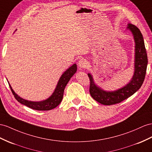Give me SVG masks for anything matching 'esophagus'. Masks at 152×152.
Returning a JSON list of instances; mask_svg holds the SVG:
<instances>
[{"instance_id": "34e87169", "label": "esophagus", "mask_w": 152, "mask_h": 152, "mask_svg": "<svg viewBox=\"0 0 152 152\" xmlns=\"http://www.w3.org/2000/svg\"><path fill=\"white\" fill-rule=\"evenodd\" d=\"M87 64H88L87 61L85 59H84V58H81V59H80L78 61V64H77V65H78V66H79V67H80L81 69L86 67L87 66Z\"/></svg>"}]
</instances>
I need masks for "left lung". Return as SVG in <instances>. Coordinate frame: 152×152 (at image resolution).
<instances>
[{"label": "left lung", "mask_w": 152, "mask_h": 152, "mask_svg": "<svg viewBox=\"0 0 152 152\" xmlns=\"http://www.w3.org/2000/svg\"><path fill=\"white\" fill-rule=\"evenodd\" d=\"M127 29L134 36L135 42L134 74L132 80L125 86L115 91H105L95 84L91 74H88L90 80L89 92L92 98L104 105H111L121 103L129 98L141 88L146 76L148 57L142 34L137 27L128 24Z\"/></svg>", "instance_id": "8db88e82"}]
</instances>
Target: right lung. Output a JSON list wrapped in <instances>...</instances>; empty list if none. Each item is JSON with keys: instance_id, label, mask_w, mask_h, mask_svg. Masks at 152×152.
Segmentation results:
<instances>
[{"instance_id": "right-lung-1", "label": "right lung", "mask_w": 152, "mask_h": 152, "mask_svg": "<svg viewBox=\"0 0 152 152\" xmlns=\"http://www.w3.org/2000/svg\"><path fill=\"white\" fill-rule=\"evenodd\" d=\"M77 71L76 64H73L71 67H70L67 71H65L64 73L60 77L58 81L56 87L54 90L53 94L50 96L49 98L45 100L42 101V102H31V101L26 100L18 96L16 93L11 88V85L9 83L10 87L14 95L15 99H16L19 103L22 104L32 109L37 110H50L53 108H56L59 104L62 99H63L64 89L65 86L68 83L69 81L71 78V77L75 75Z\"/></svg>"}]
</instances>
